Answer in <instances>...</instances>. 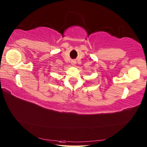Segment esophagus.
Listing matches in <instances>:
<instances>
[{
	"mask_svg": "<svg viewBox=\"0 0 147 147\" xmlns=\"http://www.w3.org/2000/svg\"><path fill=\"white\" fill-rule=\"evenodd\" d=\"M71 63H72V65H74L76 64V61H74V60H73V61H72L71 62Z\"/></svg>",
	"mask_w": 147,
	"mask_h": 147,
	"instance_id": "1",
	"label": "esophagus"
}]
</instances>
